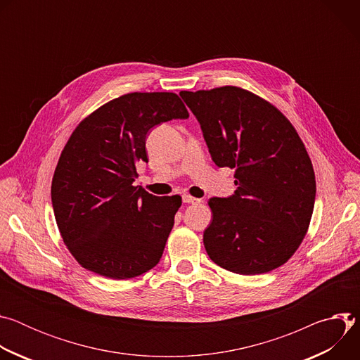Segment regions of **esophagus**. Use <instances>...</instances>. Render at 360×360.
<instances>
[{
    "mask_svg": "<svg viewBox=\"0 0 360 360\" xmlns=\"http://www.w3.org/2000/svg\"><path fill=\"white\" fill-rule=\"evenodd\" d=\"M182 200H184L185 203H200V202H202V199L195 198V196H191V195H188V193H185V195L182 196Z\"/></svg>",
    "mask_w": 360,
    "mask_h": 360,
    "instance_id": "34e87169",
    "label": "esophagus"
}]
</instances>
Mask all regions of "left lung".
I'll use <instances>...</instances> for the list:
<instances>
[{
	"label": "left lung",
	"mask_w": 360,
	"mask_h": 360,
	"mask_svg": "<svg viewBox=\"0 0 360 360\" xmlns=\"http://www.w3.org/2000/svg\"><path fill=\"white\" fill-rule=\"evenodd\" d=\"M179 95L200 124L212 161L235 168V193L208 202L212 222L203 245L210 258L239 275L282 266L309 228L316 195L300 136L271 102L243 88Z\"/></svg>",
	"instance_id": "left-lung-1"
}]
</instances>
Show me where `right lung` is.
Returning a JSON list of instances; mask_svg holds the SVG:
<instances>
[{"label": "right lung", "mask_w": 360, "mask_h": 360, "mask_svg": "<svg viewBox=\"0 0 360 360\" xmlns=\"http://www.w3.org/2000/svg\"><path fill=\"white\" fill-rule=\"evenodd\" d=\"M174 92L121 95L84 118L58 160L51 200L64 243L101 276L131 279L155 266L182 198L155 196L132 182L148 162V131L188 118Z\"/></svg>", "instance_id": "1"}]
</instances>
